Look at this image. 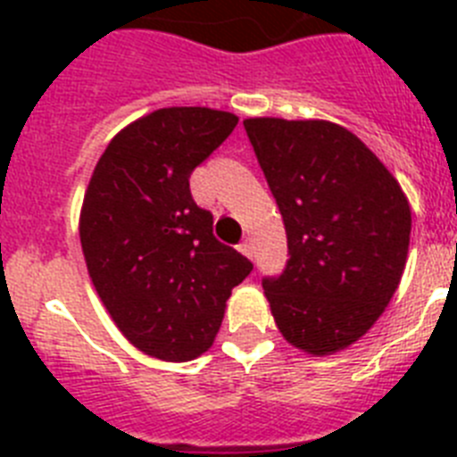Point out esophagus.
Masks as SVG:
<instances>
[{
    "label": "esophagus",
    "mask_w": 457,
    "mask_h": 457,
    "mask_svg": "<svg viewBox=\"0 0 457 457\" xmlns=\"http://www.w3.org/2000/svg\"><path fill=\"white\" fill-rule=\"evenodd\" d=\"M240 252L245 253V256H247V258H253V242L249 240V237L240 245Z\"/></svg>",
    "instance_id": "1"
}]
</instances>
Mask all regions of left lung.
Instances as JSON below:
<instances>
[{
  "mask_svg": "<svg viewBox=\"0 0 457 457\" xmlns=\"http://www.w3.org/2000/svg\"><path fill=\"white\" fill-rule=\"evenodd\" d=\"M245 130L288 237L286 270L263 278L278 332L313 357L345 350L401 284L411 231L405 192L337 123L265 116Z\"/></svg>",
  "mask_w": 457,
  "mask_h": 457,
  "instance_id": "8db88e82",
  "label": "left lung"
}]
</instances>
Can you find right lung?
Returning <instances> with one entry per match:
<instances>
[{
    "label": "right lung",
    "instance_id": "add662e5",
    "mask_svg": "<svg viewBox=\"0 0 457 457\" xmlns=\"http://www.w3.org/2000/svg\"><path fill=\"white\" fill-rule=\"evenodd\" d=\"M237 116L164 107L109 141L79 212L96 293L128 341L148 357L189 361L212 345L231 290L253 270L212 236L189 176L231 135Z\"/></svg>",
    "mask_w": 457,
    "mask_h": 457
}]
</instances>
